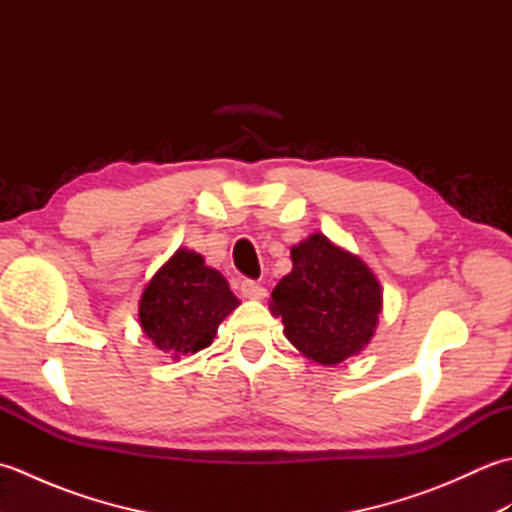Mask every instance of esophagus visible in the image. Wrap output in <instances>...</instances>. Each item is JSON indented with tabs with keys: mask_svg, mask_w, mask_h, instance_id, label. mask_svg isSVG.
Masks as SVG:
<instances>
[{
	"mask_svg": "<svg viewBox=\"0 0 512 512\" xmlns=\"http://www.w3.org/2000/svg\"><path fill=\"white\" fill-rule=\"evenodd\" d=\"M239 290H242V295L246 299H253V301H262L266 297V288L262 284H257V281H250V279L242 281V288H239Z\"/></svg>",
	"mask_w": 512,
	"mask_h": 512,
	"instance_id": "34e87169",
	"label": "esophagus"
}]
</instances>
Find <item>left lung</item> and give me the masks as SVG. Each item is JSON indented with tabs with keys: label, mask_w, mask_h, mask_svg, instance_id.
Here are the masks:
<instances>
[{
	"label": "left lung",
	"mask_w": 512,
	"mask_h": 512,
	"mask_svg": "<svg viewBox=\"0 0 512 512\" xmlns=\"http://www.w3.org/2000/svg\"><path fill=\"white\" fill-rule=\"evenodd\" d=\"M292 270L281 277L270 312L286 339L321 365H339L372 341L383 312V288L361 257L312 233L290 248Z\"/></svg>",
	"instance_id": "obj_1"
}]
</instances>
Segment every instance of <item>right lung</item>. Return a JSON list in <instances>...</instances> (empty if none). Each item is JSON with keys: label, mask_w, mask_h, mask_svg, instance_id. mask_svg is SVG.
Returning a JSON list of instances; mask_svg holds the SVG:
<instances>
[{"label": "right lung", "mask_w": 512, "mask_h": 512, "mask_svg": "<svg viewBox=\"0 0 512 512\" xmlns=\"http://www.w3.org/2000/svg\"><path fill=\"white\" fill-rule=\"evenodd\" d=\"M239 306L220 270L195 250L178 248L162 264L138 301L147 339L173 361L209 347L220 323Z\"/></svg>", "instance_id": "right-lung-1"}]
</instances>
